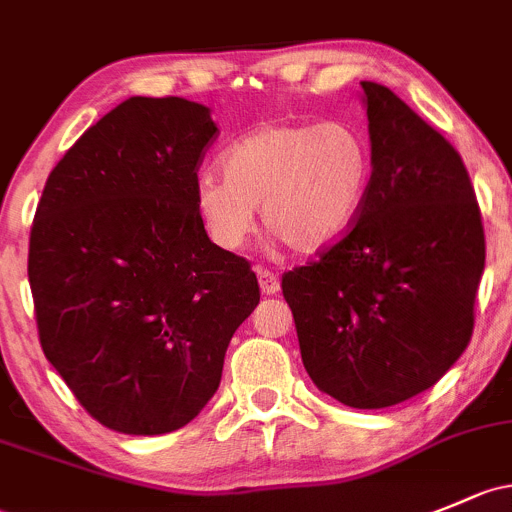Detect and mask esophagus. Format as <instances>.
I'll use <instances>...</instances> for the list:
<instances>
[{"mask_svg": "<svg viewBox=\"0 0 512 512\" xmlns=\"http://www.w3.org/2000/svg\"><path fill=\"white\" fill-rule=\"evenodd\" d=\"M257 282H260L262 294H277L279 292V277L265 267H257Z\"/></svg>", "mask_w": 512, "mask_h": 512, "instance_id": "obj_1", "label": "esophagus"}]
</instances>
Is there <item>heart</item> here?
Returning a JSON list of instances; mask_svg holds the SVG:
<instances>
[{"instance_id":"1","label":"heart","mask_w":512,"mask_h":512,"mask_svg":"<svg viewBox=\"0 0 512 512\" xmlns=\"http://www.w3.org/2000/svg\"><path fill=\"white\" fill-rule=\"evenodd\" d=\"M220 174H203L193 208L208 240L238 252L262 225L299 255L336 245L363 211L373 159L348 122H265L220 154Z\"/></svg>"}]
</instances>
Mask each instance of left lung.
Wrapping results in <instances>:
<instances>
[{
	"mask_svg": "<svg viewBox=\"0 0 512 512\" xmlns=\"http://www.w3.org/2000/svg\"><path fill=\"white\" fill-rule=\"evenodd\" d=\"M368 196L353 228L282 274L299 351L319 390L383 410L429 390L466 351L486 265L469 171L390 88L363 80Z\"/></svg>",
	"mask_w": 512,
	"mask_h": 512,
	"instance_id": "obj_1",
	"label": "left lung"
}]
</instances>
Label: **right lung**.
Instances as JSON below:
<instances>
[{"mask_svg":"<svg viewBox=\"0 0 512 512\" xmlns=\"http://www.w3.org/2000/svg\"><path fill=\"white\" fill-rule=\"evenodd\" d=\"M218 137L184 98H129L48 174L29 238L46 358L107 429L176 432L220 385L260 301L250 262L208 240L193 188Z\"/></svg>","mask_w":512,"mask_h":512,"instance_id":"1","label":"right lung"}]
</instances>
